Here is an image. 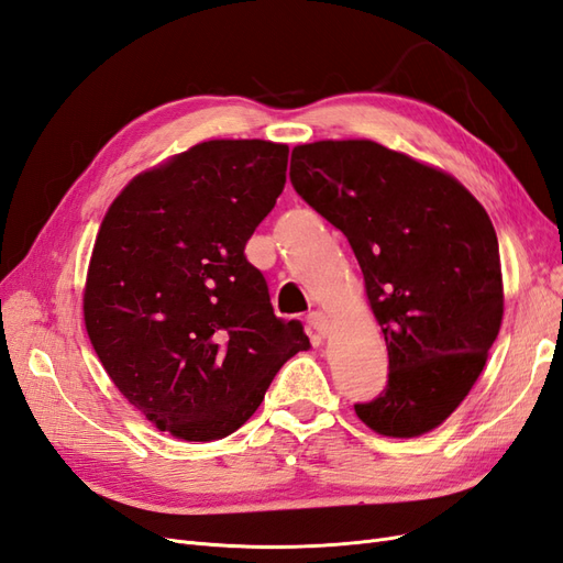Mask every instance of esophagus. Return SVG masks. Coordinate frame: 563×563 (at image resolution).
<instances>
[{"label": "esophagus", "mask_w": 563, "mask_h": 563, "mask_svg": "<svg viewBox=\"0 0 563 563\" xmlns=\"http://www.w3.org/2000/svg\"><path fill=\"white\" fill-rule=\"evenodd\" d=\"M308 327L319 335V338H327L331 333V319L323 314V312H312L308 314Z\"/></svg>", "instance_id": "1"}]
</instances>
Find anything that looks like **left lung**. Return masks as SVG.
Wrapping results in <instances>:
<instances>
[{"instance_id":"8db88e82","label":"left lung","mask_w":563,"mask_h":563,"mask_svg":"<svg viewBox=\"0 0 563 563\" xmlns=\"http://www.w3.org/2000/svg\"><path fill=\"white\" fill-rule=\"evenodd\" d=\"M291 183L347 236L383 327L389 373L354 404L383 437H420L460 406L503 321L498 236L453 176L373 141L294 147Z\"/></svg>"}]
</instances>
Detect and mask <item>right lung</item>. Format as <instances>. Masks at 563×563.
<instances>
[{
  "mask_svg": "<svg viewBox=\"0 0 563 563\" xmlns=\"http://www.w3.org/2000/svg\"><path fill=\"white\" fill-rule=\"evenodd\" d=\"M288 145L207 141L135 176L108 209L84 323L129 404L185 441L240 430L277 371L310 347L272 310L246 242L275 209Z\"/></svg>",
  "mask_w": 563,
  "mask_h": 563,
  "instance_id": "right-lung-1",
  "label": "right lung"
}]
</instances>
